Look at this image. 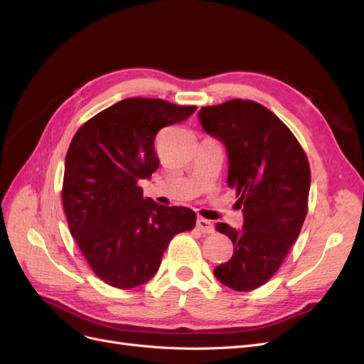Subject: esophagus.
Wrapping results in <instances>:
<instances>
[{
    "label": "esophagus",
    "instance_id": "obj_1",
    "mask_svg": "<svg viewBox=\"0 0 364 364\" xmlns=\"http://www.w3.org/2000/svg\"><path fill=\"white\" fill-rule=\"evenodd\" d=\"M196 226H197V229H199L200 232H203V234H211V232H214V225H213L211 222H209V220H206V218H202V217L197 218Z\"/></svg>",
    "mask_w": 364,
    "mask_h": 364
}]
</instances>
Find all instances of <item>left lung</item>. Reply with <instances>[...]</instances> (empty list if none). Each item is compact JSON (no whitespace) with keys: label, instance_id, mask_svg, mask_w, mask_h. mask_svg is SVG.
Instances as JSON below:
<instances>
[{"label":"left lung","instance_id":"8db88e82","mask_svg":"<svg viewBox=\"0 0 364 364\" xmlns=\"http://www.w3.org/2000/svg\"><path fill=\"white\" fill-rule=\"evenodd\" d=\"M199 121L226 147L228 183L237 188L245 217L241 229L217 225L232 241L234 253L214 274L232 290H255L278 272L301 232L310 165L290 129L255 102L238 98L202 107Z\"/></svg>","mask_w":364,"mask_h":364}]
</instances>
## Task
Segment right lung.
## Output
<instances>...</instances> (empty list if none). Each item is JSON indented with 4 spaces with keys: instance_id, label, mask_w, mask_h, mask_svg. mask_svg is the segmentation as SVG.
Instances as JSON below:
<instances>
[{
    "instance_id": "add662e5",
    "label": "right lung",
    "mask_w": 364,
    "mask_h": 364,
    "mask_svg": "<svg viewBox=\"0 0 364 364\" xmlns=\"http://www.w3.org/2000/svg\"><path fill=\"white\" fill-rule=\"evenodd\" d=\"M196 106L159 98H126L77 130L67 158L62 200L71 235L94 273L117 289L155 277L171 238L196 225L185 206L144 199L139 181L159 167L155 138Z\"/></svg>"
}]
</instances>
